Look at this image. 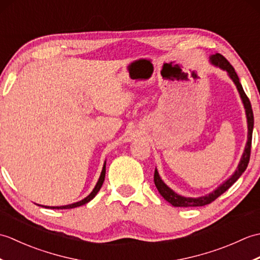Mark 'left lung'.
<instances>
[{
    "instance_id": "obj_1",
    "label": "left lung",
    "mask_w": 260,
    "mask_h": 260,
    "mask_svg": "<svg viewBox=\"0 0 260 260\" xmlns=\"http://www.w3.org/2000/svg\"><path fill=\"white\" fill-rule=\"evenodd\" d=\"M210 59H211V62L214 66H218V67L227 71L230 76V78L234 80L237 88H238V91L240 93L242 103H244V105H245L246 114H247L248 142H247V145L245 147V152H244V154H242V157L240 159V163L238 165V169L236 170V172L231 175V178H229L227 181H225L223 184L220 185L217 190L213 191L212 193H209V194L206 197L193 199V198H184V197L176 194L175 192L171 190L170 187L161 180V178H159V175L157 173V171L155 170V172H154V183H155L156 189L158 190L159 194H161L165 199V200H167L169 203H171L174 207H202V206H206V204L213 202L215 199L219 198L222 194V193L227 191L229 187L240 178V175L244 173L245 170L247 169L248 163H249V159H250L252 128H253V113H252V108H251V104H250L249 98L247 97L246 92L244 91V88H242V86L240 84L239 77L236 74L235 68L230 64V62L222 56V54L215 53Z\"/></svg>"
}]
</instances>
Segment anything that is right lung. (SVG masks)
<instances>
[{
	"label": "right lung",
	"instance_id": "obj_1",
	"mask_svg": "<svg viewBox=\"0 0 260 260\" xmlns=\"http://www.w3.org/2000/svg\"><path fill=\"white\" fill-rule=\"evenodd\" d=\"M105 173H106V164H104V168H103V171H102V174H101V178H99L97 184L95 186V189L92 190V192L90 193L89 196H88L87 198H85L84 200H81L79 202H76V203H73V204H69V206H62V207H45V208H50V209H73V208H77V207H80V206H84V204L89 202L91 199L95 198V196L97 194V192L101 190V187L104 183V180H105ZM43 207V206H42Z\"/></svg>",
	"mask_w": 260,
	"mask_h": 260
}]
</instances>
